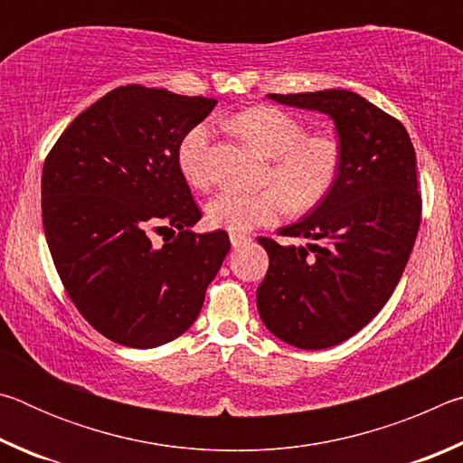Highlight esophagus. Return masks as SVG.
Returning a JSON list of instances; mask_svg holds the SVG:
<instances>
[{
	"mask_svg": "<svg viewBox=\"0 0 463 463\" xmlns=\"http://www.w3.org/2000/svg\"><path fill=\"white\" fill-rule=\"evenodd\" d=\"M249 242H250V237H247V234L231 232V245H232L234 249H239V247H245V245H249Z\"/></svg>",
	"mask_w": 463,
	"mask_h": 463,
	"instance_id": "obj_1",
	"label": "esophagus"
}]
</instances>
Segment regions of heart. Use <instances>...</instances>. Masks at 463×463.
Returning a JSON list of instances; mask_svg holds the SVG:
<instances>
[{
	"instance_id": "obj_1",
	"label": "heart",
	"mask_w": 463,
	"mask_h": 463,
	"mask_svg": "<svg viewBox=\"0 0 463 463\" xmlns=\"http://www.w3.org/2000/svg\"><path fill=\"white\" fill-rule=\"evenodd\" d=\"M231 128L273 159L261 192H221L208 202V222L216 229L245 234L257 226L273 224L289 213V206L312 208L339 177L341 148L328 135H307V127L276 106H255L234 114ZM210 127L195 124L177 146V165L187 184L203 190L213 182L208 167Z\"/></svg>"
}]
</instances>
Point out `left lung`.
<instances>
[{
    "label": "left lung",
    "mask_w": 463,
    "mask_h": 463,
    "mask_svg": "<svg viewBox=\"0 0 463 463\" xmlns=\"http://www.w3.org/2000/svg\"><path fill=\"white\" fill-rule=\"evenodd\" d=\"M268 98L326 114L339 137L333 190L279 231L307 245L260 239L269 255L257 289L263 325L298 349H326L362 331L402 278L420 224L417 156L402 124L355 91Z\"/></svg>",
    "instance_id": "8db88e82"
}]
</instances>
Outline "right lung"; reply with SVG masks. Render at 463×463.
<instances>
[{"instance_id": "obj_1", "label": "right lung", "mask_w": 463, "mask_h": 463, "mask_svg": "<svg viewBox=\"0 0 463 463\" xmlns=\"http://www.w3.org/2000/svg\"><path fill=\"white\" fill-rule=\"evenodd\" d=\"M216 99L127 85L62 132L43 169V224L54 268L83 318L109 341L151 349L198 318L229 234L200 221L177 165L184 135ZM153 230H171L163 246Z\"/></svg>"}]
</instances>
